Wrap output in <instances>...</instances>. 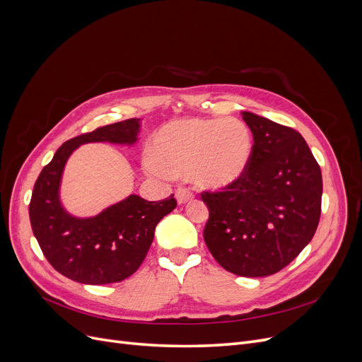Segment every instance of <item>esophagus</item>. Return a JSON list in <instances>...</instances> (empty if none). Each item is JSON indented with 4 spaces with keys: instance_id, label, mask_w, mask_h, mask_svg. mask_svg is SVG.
I'll return each instance as SVG.
<instances>
[{
    "instance_id": "34e87169",
    "label": "esophagus",
    "mask_w": 362,
    "mask_h": 362,
    "mask_svg": "<svg viewBox=\"0 0 362 362\" xmlns=\"http://www.w3.org/2000/svg\"><path fill=\"white\" fill-rule=\"evenodd\" d=\"M175 196H177V201H178L180 204H185V202L192 201L194 194H193V192H192L190 189H187V187H180V189H177V192H175Z\"/></svg>"
}]
</instances>
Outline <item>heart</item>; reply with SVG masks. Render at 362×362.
Segmentation results:
<instances>
[{"mask_svg":"<svg viewBox=\"0 0 362 362\" xmlns=\"http://www.w3.org/2000/svg\"><path fill=\"white\" fill-rule=\"evenodd\" d=\"M154 156L146 170L158 178L192 172L208 189H222L246 172L252 154L247 127L237 119H180L164 125L154 137Z\"/></svg>","mask_w":362,"mask_h":362,"instance_id":"b5f03b06","label":"heart"}]
</instances>
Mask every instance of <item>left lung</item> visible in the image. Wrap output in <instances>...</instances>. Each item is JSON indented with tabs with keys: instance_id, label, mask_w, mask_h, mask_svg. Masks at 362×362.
I'll list each match as a JSON object with an SVG mask.
<instances>
[{
	"instance_id": "1",
	"label": "left lung",
	"mask_w": 362,
	"mask_h": 362,
	"mask_svg": "<svg viewBox=\"0 0 362 362\" xmlns=\"http://www.w3.org/2000/svg\"><path fill=\"white\" fill-rule=\"evenodd\" d=\"M254 136L246 172L208 205L204 240L214 259L238 276L282 270L311 242L322 213V170L298 131L250 112Z\"/></svg>"
}]
</instances>
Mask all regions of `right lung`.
I'll list each match as a JSON object with an SVG mask.
<instances>
[{
  "instance_id": "right-lung-1",
  "label": "right lung",
  "mask_w": 362,
  "mask_h": 362,
  "mask_svg": "<svg viewBox=\"0 0 362 362\" xmlns=\"http://www.w3.org/2000/svg\"><path fill=\"white\" fill-rule=\"evenodd\" d=\"M139 131L140 119L133 117L64 141L35 182L28 206L33 234L49 264L75 282L103 286L133 275L148 254L157 223L177 206L173 194L158 202L131 194L89 218L63 210L59 187L72 152L90 141L133 145Z\"/></svg>"
}]
</instances>
